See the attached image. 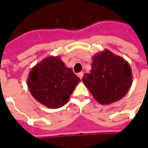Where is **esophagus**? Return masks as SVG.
<instances>
[{
  "instance_id": "obj_1",
  "label": "esophagus",
  "mask_w": 148,
  "mask_h": 148,
  "mask_svg": "<svg viewBox=\"0 0 148 148\" xmlns=\"http://www.w3.org/2000/svg\"><path fill=\"white\" fill-rule=\"evenodd\" d=\"M78 76H79L80 79H82V78H83V76H84V73H83V72H80V73L78 74Z\"/></svg>"
}]
</instances>
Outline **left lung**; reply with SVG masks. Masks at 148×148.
<instances>
[{"label":"left lung","mask_w":148,"mask_h":148,"mask_svg":"<svg viewBox=\"0 0 148 148\" xmlns=\"http://www.w3.org/2000/svg\"><path fill=\"white\" fill-rule=\"evenodd\" d=\"M133 82L132 69L125 59L106 49L92 56L91 73L83 83L97 101L109 105L123 98Z\"/></svg>","instance_id":"8db88e82"}]
</instances>
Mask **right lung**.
<instances>
[{
    "label": "right lung",
    "instance_id": "right-lung-1",
    "mask_svg": "<svg viewBox=\"0 0 148 148\" xmlns=\"http://www.w3.org/2000/svg\"><path fill=\"white\" fill-rule=\"evenodd\" d=\"M81 80L67 68L60 56H47L33 66L28 74V90L35 99L48 108L63 106Z\"/></svg>",
    "mask_w": 148,
    "mask_h": 148
}]
</instances>
